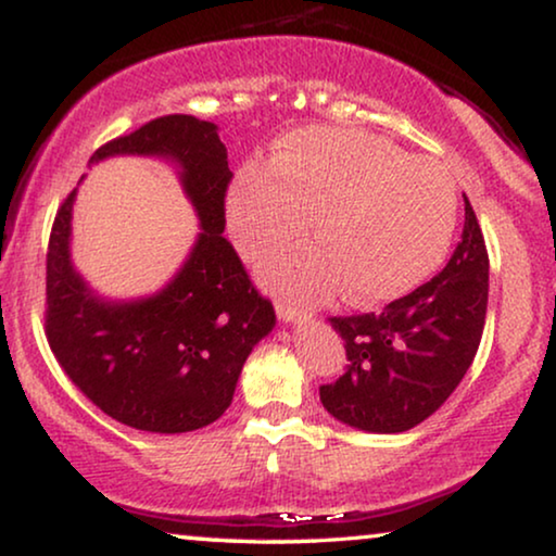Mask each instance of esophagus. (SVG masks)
Listing matches in <instances>:
<instances>
[{
	"instance_id": "34e87169",
	"label": "esophagus",
	"mask_w": 556,
	"mask_h": 556,
	"mask_svg": "<svg viewBox=\"0 0 556 556\" xmlns=\"http://www.w3.org/2000/svg\"><path fill=\"white\" fill-rule=\"evenodd\" d=\"M276 314L283 324H295V321H306V318H311V311L295 308L293 303H286V301L276 303Z\"/></svg>"
}]
</instances>
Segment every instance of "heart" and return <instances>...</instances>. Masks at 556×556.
<instances>
[{
	"label": "heart",
	"mask_w": 556,
	"mask_h": 556,
	"mask_svg": "<svg viewBox=\"0 0 556 556\" xmlns=\"http://www.w3.org/2000/svg\"><path fill=\"white\" fill-rule=\"evenodd\" d=\"M316 242L268 255L265 283L295 299L337 291L352 303L397 299L422 283L451 248L458 192L435 159L405 156L364 131L288 134L268 172L248 166L230 189L227 219L255 257L308 230Z\"/></svg>",
	"instance_id": "heart-1"
}]
</instances>
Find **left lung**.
<instances>
[{
	"mask_svg": "<svg viewBox=\"0 0 556 556\" xmlns=\"http://www.w3.org/2000/svg\"><path fill=\"white\" fill-rule=\"evenodd\" d=\"M489 306V253L466 200L458 248L435 278L379 314L333 316L349 367L318 394L349 428L405 432L435 413L466 377Z\"/></svg>",
	"mask_w": 556,
	"mask_h": 556,
	"instance_id": "1",
	"label": "left lung"
}]
</instances>
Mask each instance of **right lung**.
<instances>
[{
	"mask_svg": "<svg viewBox=\"0 0 556 556\" xmlns=\"http://www.w3.org/2000/svg\"><path fill=\"white\" fill-rule=\"evenodd\" d=\"M156 156L177 177L200 219L187 261L164 288L105 299L73 265V189L48 248L45 329L78 390L113 420L147 432H192L230 407L242 364L276 326V311L250 283L223 238L232 172L217 126L194 116L154 118L90 156Z\"/></svg>",
	"mask_w": 556,
	"mask_h": 556,
	"instance_id": "right-lung-1",
	"label": "right lung"
}]
</instances>
